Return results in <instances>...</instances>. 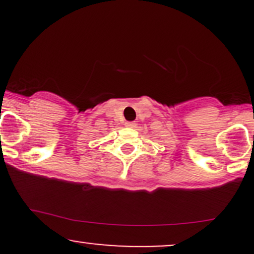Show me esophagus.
<instances>
[{
  "label": "esophagus",
  "instance_id": "34e87169",
  "mask_svg": "<svg viewBox=\"0 0 254 254\" xmlns=\"http://www.w3.org/2000/svg\"><path fill=\"white\" fill-rule=\"evenodd\" d=\"M125 127H136V123H135V122H127V123H125Z\"/></svg>",
  "mask_w": 254,
  "mask_h": 254
}]
</instances>
